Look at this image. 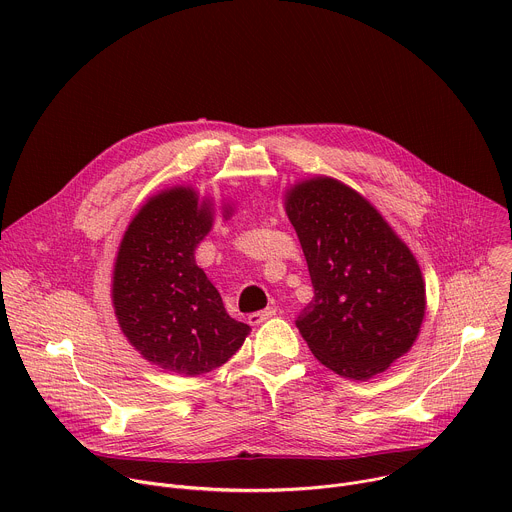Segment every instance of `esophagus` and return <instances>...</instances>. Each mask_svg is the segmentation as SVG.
<instances>
[{"instance_id": "34e87169", "label": "esophagus", "mask_w": 512, "mask_h": 512, "mask_svg": "<svg viewBox=\"0 0 512 512\" xmlns=\"http://www.w3.org/2000/svg\"><path fill=\"white\" fill-rule=\"evenodd\" d=\"M275 312H277L275 308H265V310H261V312H253V314H249V324H251V326H259V324H263L265 320L273 318Z\"/></svg>"}]
</instances>
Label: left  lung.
<instances>
[{"instance_id": "1", "label": "left lung", "mask_w": 512, "mask_h": 512, "mask_svg": "<svg viewBox=\"0 0 512 512\" xmlns=\"http://www.w3.org/2000/svg\"><path fill=\"white\" fill-rule=\"evenodd\" d=\"M281 200L314 285L296 322L312 354L344 379L385 373L411 350L425 318L413 251L367 198L332 176L289 184Z\"/></svg>"}]
</instances>
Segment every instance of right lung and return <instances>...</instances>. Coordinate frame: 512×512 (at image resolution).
I'll return each mask as SVG.
<instances>
[{
  "label": "right lung",
  "mask_w": 512,
  "mask_h": 512,
  "mask_svg": "<svg viewBox=\"0 0 512 512\" xmlns=\"http://www.w3.org/2000/svg\"><path fill=\"white\" fill-rule=\"evenodd\" d=\"M214 210L188 184L160 190L131 218L113 265L111 302L123 336L145 360L182 377L223 367L251 332L227 314L196 265ZM218 210L229 221L235 208L223 200Z\"/></svg>",
  "instance_id": "right-lung-1"
}]
</instances>
